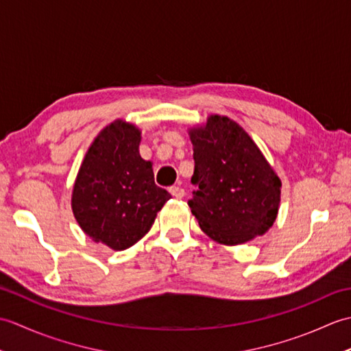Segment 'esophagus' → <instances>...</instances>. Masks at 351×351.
I'll return each mask as SVG.
<instances>
[{"mask_svg": "<svg viewBox=\"0 0 351 351\" xmlns=\"http://www.w3.org/2000/svg\"><path fill=\"white\" fill-rule=\"evenodd\" d=\"M169 191L171 193V196H175L176 199H182L185 196V190L181 187H170Z\"/></svg>", "mask_w": 351, "mask_h": 351, "instance_id": "esophagus-1", "label": "esophagus"}]
</instances>
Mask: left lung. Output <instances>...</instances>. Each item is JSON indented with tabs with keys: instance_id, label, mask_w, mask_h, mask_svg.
Segmentation results:
<instances>
[{
	"instance_id": "1",
	"label": "left lung",
	"mask_w": 351,
	"mask_h": 351,
	"mask_svg": "<svg viewBox=\"0 0 351 351\" xmlns=\"http://www.w3.org/2000/svg\"><path fill=\"white\" fill-rule=\"evenodd\" d=\"M197 190L189 200L200 229L214 241L237 245L264 235L278 217L279 176L255 141L226 116L213 114L189 130Z\"/></svg>"
}]
</instances>
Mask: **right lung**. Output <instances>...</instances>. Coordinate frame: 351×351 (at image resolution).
Listing matches in <instances>:
<instances>
[{
    "instance_id": "right-lung-1",
    "label": "right lung",
    "mask_w": 351,
    "mask_h": 351,
    "mask_svg": "<svg viewBox=\"0 0 351 351\" xmlns=\"http://www.w3.org/2000/svg\"><path fill=\"white\" fill-rule=\"evenodd\" d=\"M141 132L114 121L106 126L84 156L72 191V211L80 228L96 243L125 250L152 228L171 197L155 185L152 162L140 156Z\"/></svg>"
}]
</instances>
